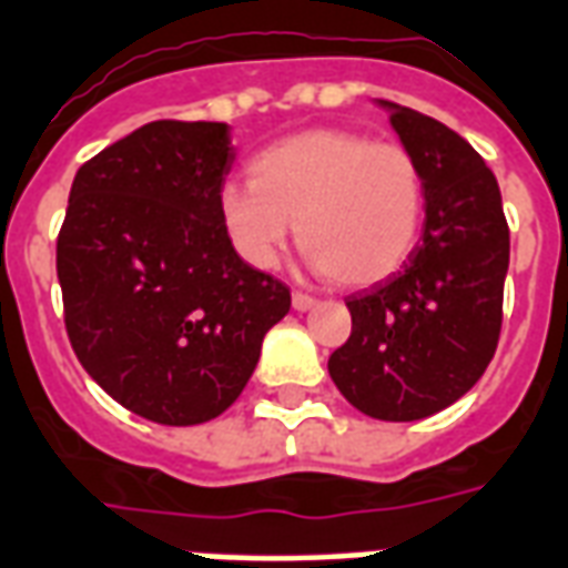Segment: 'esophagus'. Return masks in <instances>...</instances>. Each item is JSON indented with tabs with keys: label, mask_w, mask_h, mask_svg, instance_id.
I'll use <instances>...</instances> for the list:
<instances>
[{
	"label": "esophagus",
	"mask_w": 568,
	"mask_h": 568,
	"mask_svg": "<svg viewBox=\"0 0 568 568\" xmlns=\"http://www.w3.org/2000/svg\"><path fill=\"white\" fill-rule=\"evenodd\" d=\"M315 303H318V301H315L313 294H303V292L292 294V306L297 310V313H306V310H313Z\"/></svg>",
	"instance_id": "obj_1"
}]
</instances>
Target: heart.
I'll return each mask as SVG.
<instances>
[{
  "instance_id": "heart-1",
  "label": "heart",
  "mask_w": 568,
  "mask_h": 568,
  "mask_svg": "<svg viewBox=\"0 0 568 568\" xmlns=\"http://www.w3.org/2000/svg\"><path fill=\"white\" fill-rule=\"evenodd\" d=\"M426 184L399 142L318 128L250 160V184L220 190V223L237 255L274 267L288 232L324 276L372 285L396 274L417 246Z\"/></svg>"
}]
</instances>
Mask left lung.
I'll return each instance as SVG.
<instances>
[{
    "instance_id": "obj_1",
    "label": "left lung",
    "mask_w": 568,
    "mask_h": 568,
    "mask_svg": "<svg viewBox=\"0 0 568 568\" xmlns=\"http://www.w3.org/2000/svg\"><path fill=\"white\" fill-rule=\"evenodd\" d=\"M384 106L423 172V241L399 274L348 294L352 336L327 369L366 417L410 423L462 399L495 357L509 226L495 172L470 142L432 115Z\"/></svg>"
}]
</instances>
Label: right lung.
I'll use <instances>...</instances> for the list:
<instances>
[{"instance_id": "add662e5", "label": "right lung", "mask_w": 568, "mask_h": 568, "mask_svg": "<svg viewBox=\"0 0 568 568\" xmlns=\"http://www.w3.org/2000/svg\"><path fill=\"white\" fill-rule=\"evenodd\" d=\"M223 121H151L85 160L55 241L64 331L112 399L163 426L220 417L253 375L288 285L235 253Z\"/></svg>"}]
</instances>
